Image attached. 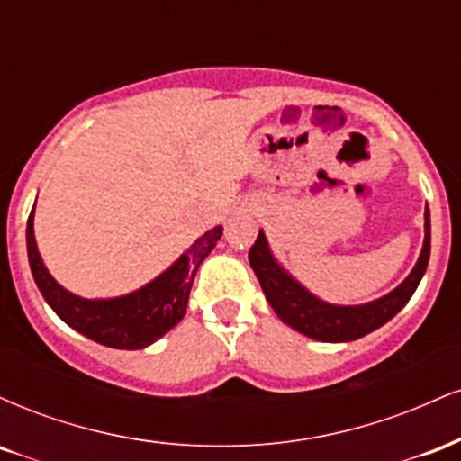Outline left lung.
Masks as SVG:
<instances>
[{
	"mask_svg": "<svg viewBox=\"0 0 461 461\" xmlns=\"http://www.w3.org/2000/svg\"><path fill=\"white\" fill-rule=\"evenodd\" d=\"M429 253L431 221L429 210H425V242H422V251L418 256L416 267L407 275L405 282L396 285L393 293L362 305H333L314 297L293 275L284 271L282 264L275 260L262 230L256 242H253L251 251H249V264H251L256 277L260 279L264 294H267V301L271 303L275 314L285 325L321 342H351L379 330L394 314L403 310V305L411 299L422 275L427 271Z\"/></svg>",
	"mask_w": 461,
	"mask_h": 461,
	"instance_id": "8db88e82",
	"label": "left lung"
}]
</instances>
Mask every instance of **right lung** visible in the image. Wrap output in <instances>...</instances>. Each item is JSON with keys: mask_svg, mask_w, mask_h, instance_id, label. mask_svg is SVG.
I'll list each match as a JSON object with an SVG mask.
<instances>
[{"mask_svg": "<svg viewBox=\"0 0 461 461\" xmlns=\"http://www.w3.org/2000/svg\"><path fill=\"white\" fill-rule=\"evenodd\" d=\"M221 234V225L205 231L173 267L134 293L114 299H82L62 288L41 260L34 238V210L30 212L25 230L32 275L50 308L82 336L104 347L128 351L153 345L184 319L199 264L208 258Z\"/></svg>", "mask_w": 461, "mask_h": 461, "instance_id": "right-lung-1", "label": "right lung"}]
</instances>
